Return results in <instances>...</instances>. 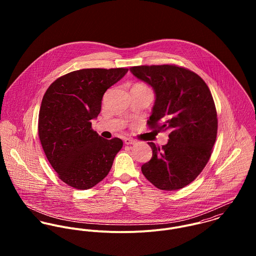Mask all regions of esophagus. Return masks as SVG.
<instances>
[{
  "label": "esophagus",
  "instance_id": "obj_1",
  "mask_svg": "<svg viewBox=\"0 0 256 256\" xmlns=\"http://www.w3.org/2000/svg\"><path fill=\"white\" fill-rule=\"evenodd\" d=\"M124 143H125L126 145H134L136 142H135L133 139H130V138H126V139L124 140Z\"/></svg>",
  "mask_w": 256,
  "mask_h": 256
}]
</instances>
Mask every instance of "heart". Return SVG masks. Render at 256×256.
<instances>
[{"label":"heart","instance_id":"heart-1","mask_svg":"<svg viewBox=\"0 0 256 256\" xmlns=\"http://www.w3.org/2000/svg\"><path fill=\"white\" fill-rule=\"evenodd\" d=\"M141 86H142V84H141Z\"/></svg>","mask_w":256,"mask_h":256}]
</instances>
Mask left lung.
I'll return each instance as SVG.
<instances>
[{"label":"left lung","instance_id":"1","mask_svg":"<svg viewBox=\"0 0 256 256\" xmlns=\"http://www.w3.org/2000/svg\"><path fill=\"white\" fill-rule=\"evenodd\" d=\"M130 71L156 94L148 127L170 131L166 145L148 143L152 156L142 172L160 190L183 188L203 170L216 142L218 118L212 94L197 74L183 67L136 66Z\"/></svg>","mask_w":256,"mask_h":256}]
</instances>
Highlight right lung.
Listing matches in <instances>:
<instances>
[{"instance_id":"obj_1","label":"right lung","mask_w":256,"mask_h":256,"mask_svg":"<svg viewBox=\"0 0 256 256\" xmlns=\"http://www.w3.org/2000/svg\"><path fill=\"white\" fill-rule=\"evenodd\" d=\"M128 72L126 68L82 69L54 80L43 96L38 136L59 178L86 190L110 172L123 142L104 139L92 129L104 92Z\"/></svg>"}]
</instances>
